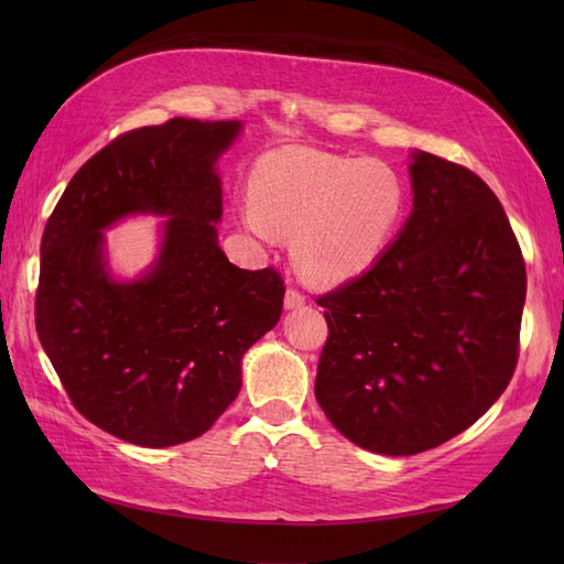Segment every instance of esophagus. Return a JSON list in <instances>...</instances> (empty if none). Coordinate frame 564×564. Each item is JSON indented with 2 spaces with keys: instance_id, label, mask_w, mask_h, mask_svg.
I'll return each instance as SVG.
<instances>
[{
  "instance_id": "1",
  "label": "esophagus",
  "mask_w": 564,
  "mask_h": 564,
  "mask_svg": "<svg viewBox=\"0 0 564 564\" xmlns=\"http://www.w3.org/2000/svg\"><path fill=\"white\" fill-rule=\"evenodd\" d=\"M283 305H285V310H297V307H303V305H305V295H303L301 291H297V289H289V291H285Z\"/></svg>"
}]
</instances>
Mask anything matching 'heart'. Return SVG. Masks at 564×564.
Here are the masks:
<instances>
[{
    "label": "heart",
    "instance_id": "1",
    "mask_svg": "<svg viewBox=\"0 0 564 564\" xmlns=\"http://www.w3.org/2000/svg\"><path fill=\"white\" fill-rule=\"evenodd\" d=\"M406 210L400 174L380 160L315 148L263 154L242 220L259 237L293 235V261L307 281L337 285L373 267Z\"/></svg>",
    "mask_w": 564,
    "mask_h": 564
}]
</instances>
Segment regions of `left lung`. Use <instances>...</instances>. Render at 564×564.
Listing matches in <instances>:
<instances>
[{
	"mask_svg": "<svg viewBox=\"0 0 564 564\" xmlns=\"http://www.w3.org/2000/svg\"><path fill=\"white\" fill-rule=\"evenodd\" d=\"M412 213L373 267L317 297L329 337L315 398L341 436L382 455L473 426L519 361L525 263L480 176L416 150Z\"/></svg>",
	"mask_w": 564,
	"mask_h": 564,
	"instance_id": "1",
	"label": "left lung"
}]
</instances>
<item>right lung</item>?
<instances>
[{
	"label": "right lung",
	"instance_id": "obj_1",
	"mask_svg": "<svg viewBox=\"0 0 564 564\" xmlns=\"http://www.w3.org/2000/svg\"><path fill=\"white\" fill-rule=\"evenodd\" d=\"M239 130L172 118L118 135L45 225L35 332L77 412L135 446L206 434L242 388V356L281 319V273L235 267L215 230V162ZM138 212L167 218L161 254L140 280L116 282L102 230Z\"/></svg>",
	"mask_w": 564,
	"mask_h": 564
}]
</instances>
